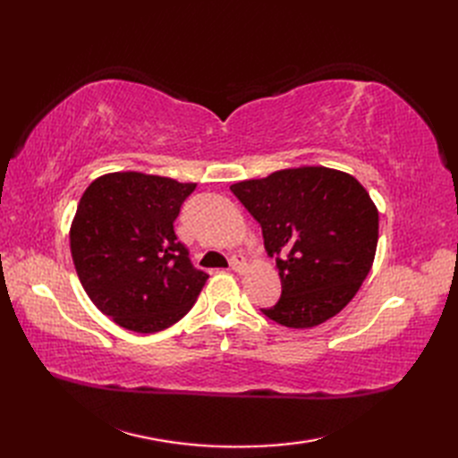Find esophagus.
Wrapping results in <instances>:
<instances>
[{
	"label": "esophagus",
	"mask_w": 458,
	"mask_h": 458,
	"mask_svg": "<svg viewBox=\"0 0 458 458\" xmlns=\"http://www.w3.org/2000/svg\"><path fill=\"white\" fill-rule=\"evenodd\" d=\"M231 269H233L234 273H244V271L248 269V266H246V259H244V256H241V254H237V256H233V259H231Z\"/></svg>",
	"instance_id": "34e87169"
}]
</instances>
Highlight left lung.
<instances>
[{
	"mask_svg": "<svg viewBox=\"0 0 458 458\" xmlns=\"http://www.w3.org/2000/svg\"><path fill=\"white\" fill-rule=\"evenodd\" d=\"M276 256L283 293L261 310L288 328H311L357 294L378 244V210L350 174L300 165L231 185Z\"/></svg>",
	"mask_w": 458,
	"mask_h": 458,
	"instance_id": "1",
	"label": "left lung"
}]
</instances>
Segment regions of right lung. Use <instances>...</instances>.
Wrapping results in <instances>:
<instances>
[{"label":"right lung","mask_w":458,"mask_h":458,"mask_svg":"<svg viewBox=\"0 0 458 458\" xmlns=\"http://www.w3.org/2000/svg\"><path fill=\"white\" fill-rule=\"evenodd\" d=\"M197 183L143 172L97 177L80 199L71 252L89 300L123 328L152 335L175 325L208 279L191 266L174 221Z\"/></svg>","instance_id":"add662e5"}]
</instances>
